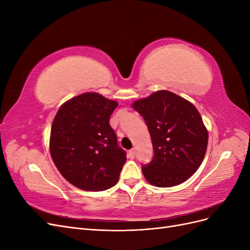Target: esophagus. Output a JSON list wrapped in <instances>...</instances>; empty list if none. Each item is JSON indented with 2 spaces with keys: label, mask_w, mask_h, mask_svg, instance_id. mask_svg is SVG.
Masks as SVG:
<instances>
[{
  "label": "esophagus",
  "mask_w": 250,
  "mask_h": 250,
  "mask_svg": "<svg viewBox=\"0 0 250 250\" xmlns=\"http://www.w3.org/2000/svg\"><path fill=\"white\" fill-rule=\"evenodd\" d=\"M128 156H129L131 160H132V158H134V156H135V150L131 149V150L128 151Z\"/></svg>",
  "instance_id": "esophagus-1"
}]
</instances>
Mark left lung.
Listing matches in <instances>:
<instances>
[{"label":"left lung","instance_id":"1","mask_svg":"<svg viewBox=\"0 0 250 250\" xmlns=\"http://www.w3.org/2000/svg\"><path fill=\"white\" fill-rule=\"evenodd\" d=\"M132 107L145 120L153 157L142 166L149 184L169 188L184 183L197 171L207 152L208 134L192 103L168 90H158Z\"/></svg>","mask_w":250,"mask_h":250}]
</instances>
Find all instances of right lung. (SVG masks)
<instances>
[{
  "label": "right lung",
  "mask_w": 250,
  "mask_h": 250,
  "mask_svg": "<svg viewBox=\"0 0 250 250\" xmlns=\"http://www.w3.org/2000/svg\"><path fill=\"white\" fill-rule=\"evenodd\" d=\"M118 106L97 93L65 102L53 121L50 152L58 171L84 191H104L118 183L126 152L109 125Z\"/></svg>",
  "instance_id": "right-lung-1"
}]
</instances>
